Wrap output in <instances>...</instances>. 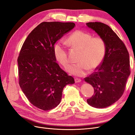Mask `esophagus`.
<instances>
[{"instance_id":"obj_1","label":"esophagus","mask_w":135,"mask_h":135,"mask_svg":"<svg viewBox=\"0 0 135 135\" xmlns=\"http://www.w3.org/2000/svg\"><path fill=\"white\" fill-rule=\"evenodd\" d=\"M81 81V79L79 78H75V83H79Z\"/></svg>"}]
</instances>
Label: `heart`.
I'll return each mask as SVG.
<instances>
[{"instance_id": "1", "label": "heart", "mask_w": 135, "mask_h": 135, "mask_svg": "<svg viewBox=\"0 0 135 135\" xmlns=\"http://www.w3.org/2000/svg\"><path fill=\"white\" fill-rule=\"evenodd\" d=\"M92 35L84 30H78L68 36L66 42L78 49L80 53L78 63L72 65L68 71L71 74L81 76L87 74L89 69L95 70L103 61L106 52V44L100 36L92 37ZM55 58L65 68L68 67L69 59L66 45L62 40L57 42L54 47Z\"/></svg>"}]
</instances>
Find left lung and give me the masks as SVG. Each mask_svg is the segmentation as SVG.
<instances>
[{
  "label": "left lung",
  "instance_id": "obj_1",
  "mask_svg": "<svg viewBox=\"0 0 135 135\" xmlns=\"http://www.w3.org/2000/svg\"><path fill=\"white\" fill-rule=\"evenodd\" d=\"M86 25L106 44L103 62L95 72L84 78L94 89L93 95L87 101L94 108H107L119 100L124 93L131 73L129 54L124 43L108 25L99 22Z\"/></svg>",
  "mask_w": 135,
  "mask_h": 135
}]
</instances>
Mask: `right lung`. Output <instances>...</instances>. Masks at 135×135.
<instances>
[{
  "instance_id": "obj_1",
  "label": "right lung",
  "mask_w": 135,
  "mask_h": 135,
  "mask_svg": "<svg viewBox=\"0 0 135 135\" xmlns=\"http://www.w3.org/2000/svg\"><path fill=\"white\" fill-rule=\"evenodd\" d=\"M75 26L73 22H42L27 36L20 52V86L31 104L40 109L56 107L65 85L75 83L56 62L54 52L55 43Z\"/></svg>"
}]
</instances>
